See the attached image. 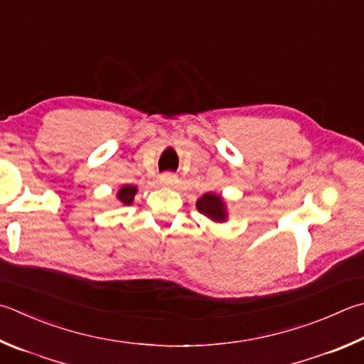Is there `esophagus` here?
I'll return each mask as SVG.
<instances>
[{"mask_svg": "<svg viewBox=\"0 0 364 364\" xmlns=\"http://www.w3.org/2000/svg\"><path fill=\"white\" fill-rule=\"evenodd\" d=\"M161 184H164V186H175V184L178 183V176L175 173H170V171H167V173H162L161 175Z\"/></svg>", "mask_w": 364, "mask_h": 364, "instance_id": "esophagus-1", "label": "esophagus"}]
</instances>
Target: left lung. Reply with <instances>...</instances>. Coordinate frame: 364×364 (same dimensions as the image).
Here are the masks:
<instances>
[{
    "label": "left lung",
    "instance_id": "obj_1",
    "mask_svg": "<svg viewBox=\"0 0 364 364\" xmlns=\"http://www.w3.org/2000/svg\"><path fill=\"white\" fill-rule=\"evenodd\" d=\"M197 210L213 221L226 220V208H224V202L221 200L220 196H215L211 193L203 194L197 200Z\"/></svg>",
    "mask_w": 364,
    "mask_h": 364
}]
</instances>
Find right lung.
Wrapping results in <instances>:
<instances>
[{
	"instance_id": "right-lung-1",
	"label": "right lung",
	"mask_w": 364,
	"mask_h": 364,
	"mask_svg": "<svg viewBox=\"0 0 364 364\" xmlns=\"http://www.w3.org/2000/svg\"><path fill=\"white\" fill-rule=\"evenodd\" d=\"M135 193H136V188L127 184V186H124L121 191H119L117 199H119V202H122L124 205H130L132 202H134Z\"/></svg>"
}]
</instances>
